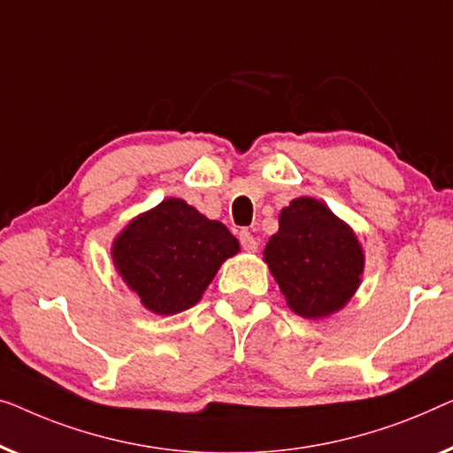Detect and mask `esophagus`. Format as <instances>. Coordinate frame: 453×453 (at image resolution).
<instances>
[{"label": "esophagus", "mask_w": 453, "mask_h": 453, "mask_svg": "<svg viewBox=\"0 0 453 453\" xmlns=\"http://www.w3.org/2000/svg\"><path fill=\"white\" fill-rule=\"evenodd\" d=\"M240 244L246 252H257V248H258L257 238H254L252 232H248V229H242L240 232Z\"/></svg>", "instance_id": "34e87169"}]
</instances>
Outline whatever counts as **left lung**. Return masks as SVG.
Here are the masks:
<instances>
[{"label":"left lung","instance_id":"1","mask_svg":"<svg viewBox=\"0 0 453 453\" xmlns=\"http://www.w3.org/2000/svg\"><path fill=\"white\" fill-rule=\"evenodd\" d=\"M265 260L289 308L310 320L339 311L359 288L365 265L353 229L311 196L283 209Z\"/></svg>","mask_w":453,"mask_h":453}]
</instances>
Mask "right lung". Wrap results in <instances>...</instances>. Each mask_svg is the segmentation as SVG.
Here are the masks:
<instances>
[{
    "mask_svg": "<svg viewBox=\"0 0 453 453\" xmlns=\"http://www.w3.org/2000/svg\"><path fill=\"white\" fill-rule=\"evenodd\" d=\"M238 240L182 199H165L112 242V263L150 311L170 316L199 302Z\"/></svg>",
    "mask_w": 453,
    "mask_h": 453,
    "instance_id": "obj_1",
    "label": "right lung"
}]
</instances>
